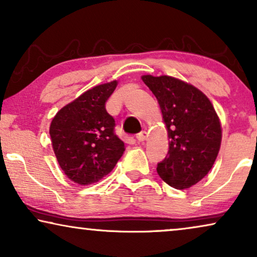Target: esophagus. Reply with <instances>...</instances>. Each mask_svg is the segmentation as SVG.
<instances>
[{"mask_svg": "<svg viewBox=\"0 0 257 257\" xmlns=\"http://www.w3.org/2000/svg\"><path fill=\"white\" fill-rule=\"evenodd\" d=\"M147 137H149V133H147L146 131H142L139 135H137V140H138L139 143L145 142V140L147 139Z\"/></svg>", "mask_w": 257, "mask_h": 257, "instance_id": "obj_1", "label": "esophagus"}]
</instances>
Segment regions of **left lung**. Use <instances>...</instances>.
I'll list each match as a JSON object with an SVG mask.
<instances>
[{"label":"left lung","instance_id":"8db88e82","mask_svg":"<svg viewBox=\"0 0 257 257\" xmlns=\"http://www.w3.org/2000/svg\"><path fill=\"white\" fill-rule=\"evenodd\" d=\"M159 103L167 130L168 154L158 175L175 189H187L208 174L219 154L222 127L212 101L192 84L172 76H142Z\"/></svg>","mask_w":257,"mask_h":257}]
</instances>
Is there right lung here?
<instances>
[{
  "instance_id": "add662e5",
  "label": "right lung",
  "mask_w": 257,
  "mask_h": 257,
  "mask_svg": "<svg viewBox=\"0 0 257 257\" xmlns=\"http://www.w3.org/2000/svg\"><path fill=\"white\" fill-rule=\"evenodd\" d=\"M117 80L100 84L66 104L52 118L49 135L59 167L80 186L98 182L113 170L125 151L114 135V119L105 103Z\"/></svg>"
}]
</instances>
